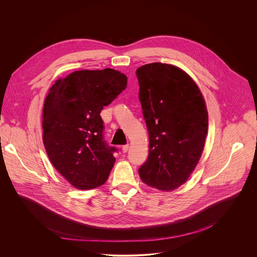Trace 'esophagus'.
<instances>
[{
	"mask_svg": "<svg viewBox=\"0 0 257 257\" xmlns=\"http://www.w3.org/2000/svg\"><path fill=\"white\" fill-rule=\"evenodd\" d=\"M128 148H130V146H128V145H124V146H122V147H121V149H122V151H123V152H126V151L128 150Z\"/></svg>",
	"mask_w": 257,
	"mask_h": 257,
	"instance_id": "34e87169",
	"label": "esophagus"
}]
</instances>
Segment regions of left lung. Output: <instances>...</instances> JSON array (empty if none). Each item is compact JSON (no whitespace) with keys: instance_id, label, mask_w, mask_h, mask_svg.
<instances>
[{"instance_id":"8db88e82","label":"left lung","mask_w":257,"mask_h":257,"mask_svg":"<svg viewBox=\"0 0 257 257\" xmlns=\"http://www.w3.org/2000/svg\"><path fill=\"white\" fill-rule=\"evenodd\" d=\"M140 101L149 137L145 183L169 191L185 183L204 149L208 110L195 82L181 69L150 63L137 70Z\"/></svg>"}]
</instances>
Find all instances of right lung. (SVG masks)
Segmentation results:
<instances>
[{"label": "right lung", "mask_w": 257, "mask_h": 257, "mask_svg": "<svg viewBox=\"0 0 257 257\" xmlns=\"http://www.w3.org/2000/svg\"><path fill=\"white\" fill-rule=\"evenodd\" d=\"M127 77L113 69L80 70L50 88L43 107V144L55 169L74 187L105 183L117 149L104 140L101 110L125 89Z\"/></svg>", "instance_id": "1"}]
</instances>
